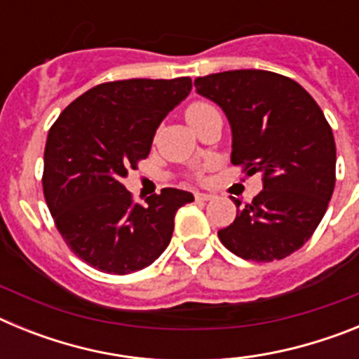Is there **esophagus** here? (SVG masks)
Listing matches in <instances>:
<instances>
[{"label": "esophagus", "instance_id": "esophagus-1", "mask_svg": "<svg viewBox=\"0 0 359 359\" xmlns=\"http://www.w3.org/2000/svg\"><path fill=\"white\" fill-rule=\"evenodd\" d=\"M196 199L198 201H210V199H214V196L205 194V192H196Z\"/></svg>", "mask_w": 359, "mask_h": 359}]
</instances>
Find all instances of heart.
Masks as SVG:
<instances>
[{"label":"heart","instance_id":"obj_1","mask_svg":"<svg viewBox=\"0 0 359 359\" xmlns=\"http://www.w3.org/2000/svg\"><path fill=\"white\" fill-rule=\"evenodd\" d=\"M210 109H215V107L210 106V104H207V102H194V104H190V106L187 107L185 116H187V120H189V122H192V120L198 118V116H201V115H205V113H207V111H210Z\"/></svg>","mask_w":359,"mask_h":359}]
</instances>
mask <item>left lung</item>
Masks as SVG:
<instances>
[{"label":"left lung","mask_w":359,"mask_h":359,"mask_svg":"<svg viewBox=\"0 0 359 359\" xmlns=\"http://www.w3.org/2000/svg\"><path fill=\"white\" fill-rule=\"evenodd\" d=\"M231 129V163L261 172L262 190L241 207L221 243L241 259L280 261L309 241L331 201L336 145L322 109L293 79L266 69H233L194 81Z\"/></svg>","instance_id":"1"}]
</instances>
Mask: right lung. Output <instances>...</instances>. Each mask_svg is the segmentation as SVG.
Segmentation results:
<instances>
[{
	"label": "right lung",
	"instance_id": "right-lung-1",
	"mask_svg": "<svg viewBox=\"0 0 359 359\" xmlns=\"http://www.w3.org/2000/svg\"><path fill=\"white\" fill-rule=\"evenodd\" d=\"M190 90L189 77L98 84L75 98L50 129L44 199L69 250L104 273L128 275L152 264L169 246L177 208L194 201L187 190L163 189L142 207L122 185Z\"/></svg>",
	"mask_w": 359,
	"mask_h": 359
}]
</instances>
